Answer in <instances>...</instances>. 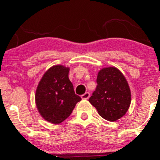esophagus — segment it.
<instances>
[{
    "mask_svg": "<svg viewBox=\"0 0 160 160\" xmlns=\"http://www.w3.org/2000/svg\"><path fill=\"white\" fill-rule=\"evenodd\" d=\"M82 99H88L89 98H90V93L89 92H86L85 94H83L81 96Z\"/></svg>",
    "mask_w": 160,
    "mask_h": 160,
    "instance_id": "34e87169",
    "label": "esophagus"
}]
</instances>
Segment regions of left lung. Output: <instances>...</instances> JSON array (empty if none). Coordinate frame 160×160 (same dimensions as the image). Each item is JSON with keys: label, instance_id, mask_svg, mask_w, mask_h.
I'll use <instances>...</instances> for the list:
<instances>
[{"label": "left lung", "instance_id": "1", "mask_svg": "<svg viewBox=\"0 0 160 160\" xmlns=\"http://www.w3.org/2000/svg\"><path fill=\"white\" fill-rule=\"evenodd\" d=\"M97 88L89 102L101 117L114 122L124 116L131 102L128 81L116 67H105L98 71Z\"/></svg>", "mask_w": 160, "mask_h": 160}]
</instances>
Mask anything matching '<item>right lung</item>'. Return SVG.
Here are the masks:
<instances>
[{
  "label": "right lung",
  "mask_w": 160,
  "mask_h": 160,
  "mask_svg": "<svg viewBox=\"0 0 160 160\" xmlns=\"http://www.w3.org/2000/svg\"><path fill=\"white\" fill-rule=\"evenodd\" d=\"M70 68L56 65L48 69L35 94L37 109L47 122L59 124L66 120L82 98L75 94L69 79Z\"/></svg>",
  "instance_id": "obj_1"
}]
</instances>
